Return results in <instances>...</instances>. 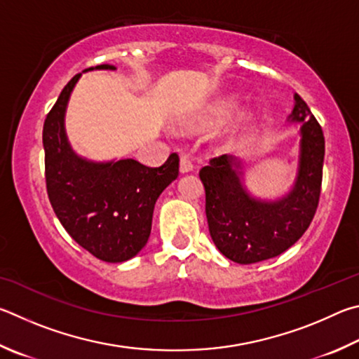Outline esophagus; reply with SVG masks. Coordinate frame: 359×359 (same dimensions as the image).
<instances>
[{
	"instance_id": "34e87169",
	"label": "esophagus",
	"mask_w": 359,
	"mask_h": 359,
	"mask_svg": "<svg viewBox=\"0 0 359 359\" xmlns=\"http://www.w3.org/2000/svg\"><path fill=\"white\" fill-rule=\"evenodd\" d=\"M194 170V163L187 156H181L180 157V172L181 173H187V172H192Z\"/></svg>"
}]
</instances>
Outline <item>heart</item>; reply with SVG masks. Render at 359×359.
Listing matches in <instances>:
<instances>
[{"label":"heart","instance_id":"1","mask_svg":"<svg viewBox=\"0 0 359 359\" xmlns=\"http://www.w3.org/2000/svg\"><path fill=\"white\" fill-rule=\"evenodd\" d=\"M230 109H231V104H224V105H221L217 109V118H222V116H225L227 115V113L230 111Z\"/></svg>","mask_w":359,"mask_h":359}]
</instances>
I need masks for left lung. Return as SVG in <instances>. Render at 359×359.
Masks as SVG:
<instances>
[{"mask_svg":"<svg viewBox=\"0 0 359 359\" xmlns=\"http://www.w3.org/2000/svg\"><path fill=\"white\" fill-rule=\"evenodd\" d=\"M288 119L303 124L298 175L285 197L276 202L254 198L241 183V167L233 156L212 157L198 173L210 235L231 262L250 265L280 255L303 236L316 216L323 176V130L298 94Z\"/></svg>","mask_w":359,"mask_h":359,"instance_id":"left-lung-1","label":"left lung"}]
</instances>
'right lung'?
<instances>
[{
    "mask_svg": "<svg viewBox=\"0 0 359 359\" xmlns=\"http://www.w3.org/2000/svg\"><path fill=\"white\" fill-rule=\"evenodd\" d=\"M80 75L62 88L43 123L48 200L75 243L102 262H126L147 244L156 200L178 176L180 157L172 153L163 165L147 167L134 159L91 162L75 154L65 132V111Z\"/></svg>",
    "mask_w": 359,
    "mask_h": 359,
    "instance_id": "1",
    "label": "right lung"
}]
</instances>
